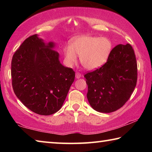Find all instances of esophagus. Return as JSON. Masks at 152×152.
I'll list each match as a JSON object with an SVG mask.
<instances>
[{
	"label": "esophagus",
	"instance_id": "34e87169",
	"mask_svg": "<svg viewBox=\"0 0 152 152\" xmlns=\"http://www.w3.org/2000/svg\"><path fill=\"white\" fill-rule=\"evenodd\" d=\"M81 76H82V75H81V74L80 73V72H76V78H80Z\"/></svg>",
	"mask_w": 152,
	"mask_h": 152
}]
</instances>
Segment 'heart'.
<instances>
[{"label": "heart", "mask_w": 152, "mask_h": 152, "mask_svg": "<svg viewBox=\"0 0 152 152\" xmlns=\"http://www.w3.org/2000/svg\"><path fill=\"white\" fill-rule=\"evenodd\" d=\"M113 49L111 40L107 37L82 36L76 38L65 48L67 62L75 64L78 57L84 68L92 70L99 68L107 62Z\"/></svg>", "instance_id": "obj_1"}]
</instances>
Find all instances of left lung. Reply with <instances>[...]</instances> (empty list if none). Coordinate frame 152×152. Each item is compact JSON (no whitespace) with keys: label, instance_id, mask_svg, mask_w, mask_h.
<instances>
[{"label":"left lung","instance_id":"8db88e82","mask_svg":"<svg viewBox=\"0 0 152 152\" xmlns=\"http://www.w3.org/2000/svg\"><path fill=\"white\" fill-rule=\"evenodd\" d=\"M84 76L88 85L87 99L95 110L108 113L120 109L137 84V65L132 46L116 45L104 65Z\"/></svg>","mask_w":152,"mask_h":152}]
</instances>
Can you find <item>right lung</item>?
<instances>
[{"label": "right lung", "mask_w": 152, "mask_h": 152, "mask_svg": "<svg viewBox=\"0 0 152 152\" xmlns=\"http://www.w3.org/2000/svg\"><path fill=\"white\" fill-rule=\"evenodd\" d=\"M52 42L45 44L35 34L13 54L12 86L15 95L33 113L50 115L62 107L75 78L72 68L61 65Z\"/></svg>", "instance_id": "right-lung-1"}]
</instances>
